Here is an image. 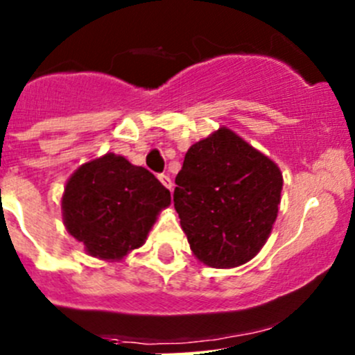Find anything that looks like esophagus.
<instances>
[{"label":"esophagus","mask_w":355,"mask_h":355,"mask_svg":"<svg viewBox=\"0 0 355 355\" xmlns=\"http://www.w3.org/2000/svg\"><path fill=\"white\" fill-rule=\"evenodd\" d=\"M157 178H159V182L164 185V187L168 189V191H171L173 184H171V178L168 177V175H159V177H157Z\"/></svg>","instance_id":"1"}]
</instances>
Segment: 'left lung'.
I'll list each match as a JSON object with an SVG mask.
<instances>
[{
    "mask_svg": "<svg viewBox=\"0 0 355 355\" xmlns=\"http://www.w3.org/2000/svg\"><path fill=\"white\" fill-rule=\"evenodd\" d=\"M173 206L191 250L211 268H237L266 244L284 177L273 159L228 127L189 148Z\"/></svg>",
    "mask_w": 355,
    "mask_h": 355,
    "instance_id": "obj_1",
    "label": "left lung"
}]
</instances>
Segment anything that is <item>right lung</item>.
Segmentation results:
<instances>
[{"mask_svg":"<svg viewBox=\"0 0 355 355\" xmlns=\"http://www.w3.org/2000/svg\"><path fill=\"white\" fill-rule=\"evenodd\" d=\"M170 202V191L151 171L106 153L80 164L67 180L63 225L85 254L113 263L144 245Z\"/></svg>","mask_w":355,"mask_h":355,"instance_id":"add662e5","label":"right lung"}]
</instances>
